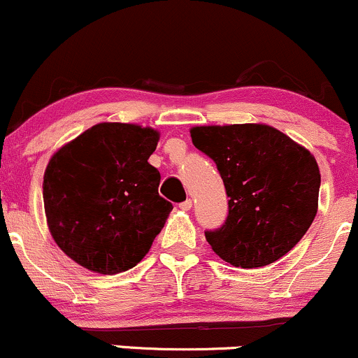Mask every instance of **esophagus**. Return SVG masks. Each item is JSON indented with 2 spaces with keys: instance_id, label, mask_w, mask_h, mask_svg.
<instances>
[{
  "instance_id": "esophagus-1",
  "label": "esophagus",
  "mask_w": 358,
  "mask_h": 358,
  "mask_svg": "<svg viewBox=\"0 0 358 358\" xmlns=\"http://www.w3.org/2000/svg\"><path fill=\"white\" fill-rule=\"evenodd\" d=\"M192 200L190 199H187V200H185V202H182V203H180L178 205V207L180 208H182V210H190V208H192Z\"/></svg>"
}]
</instances>
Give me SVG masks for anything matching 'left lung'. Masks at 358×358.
Instances as JSON below:
<instances>
[{
  "mask_svg": "<svg viewBox=\"0 0 358 358\" xmlns=\"http://www.w3.org/2000/svg\"><path fill=\"white\" fill-rule=\"evenodd\" d=\"M192 141L213 159L229 196L213 252L236 268L268 266L301 241L318 208L320 170L310 151L266 124L193 127Z\"/></svg>",
  "mask_w": 358,
  "mask_h": 358,
  "instance_id": "obj_1",
  "label": "left lung"
}]
</instances>
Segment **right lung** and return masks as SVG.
<instances>
[{
	"instance_id": "add662e5",
	"label": "right lung",
	"mask_w": 358,
	"mask_h": 358,
	"mask_svg": "<svg viewBox=\"0 0 358 358\" xmlns=\"http://www.w3.org/2000/svg\"><path fill=\"white\" fill-rule=\"evenodd\" d=\"M158 139L151 127L101 122L52 156L43 176L48 229L77 264L117 274L148 254L173 208L148 163Z\"/></svg>"
}]
</instances>
